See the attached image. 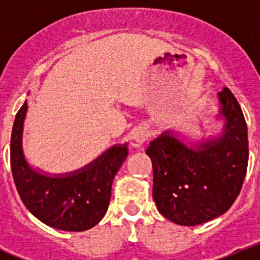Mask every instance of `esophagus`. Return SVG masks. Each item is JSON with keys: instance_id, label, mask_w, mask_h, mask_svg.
I'll list each match as a JSON object with an SVG mask.
<instances>
[{"instance_id": "1", "label": "esophagus", "mask_w": 260, "mask_h": 260, "mask_svg": "<svg viewBox=\"0 0 260 260\" xmlns=\"http://www.w3.org/2000/svg\"><path fill=\"white\" fill-rule=\"evenodd\" d=\"M146 138L147 134L146 130H144L143 127L135 128L134 132L132 133V137H130V144H132V147H134V148H141L144 144V142H146Z\"/></svg>"}]
</instances>
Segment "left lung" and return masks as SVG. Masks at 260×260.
<instances>
[{"label": "left lung", "mask_w": 260, "mask_h": 260, "mask_svg": "<svg viewBox=\"0 0 260 260\" xmlns=\"http://www.w3.org/2000/svg\"><path fill=\"white\" fill-rule=\"evenodd\" d=\"M217 99L215 118L224 121L220 134L183 142V134L168 128L146 150L152 161L153 201L158 212L174 224L194 226L226 212L246 176V121L231 89L224 87Z\"/></svg>", "instance_id": "obj_1"}]
</instances>
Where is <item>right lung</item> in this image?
Segmentation results:
<instances>
[{
	"label": "right lung",
	"mask_w": 260,
	"mask_h": 260,
	"mask_svg": "<svg viewBox=\"0 0 260 260\" xmlns=\"http://www.w3.org/2000/svg\"><path fill=\"white\" fill-rule=\"evenodd\" d=\"M28 104L18 110L10 143V162L18 194L32 215L48 226L83 232L99 224L110 201L114 176L127 157V144H116L74 172L52 174L34 168L23 152Z\"/></svg>",
	"instance_id": "1"
}]
</instances>
